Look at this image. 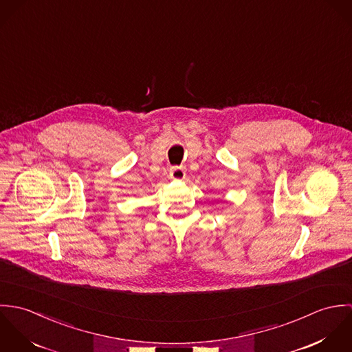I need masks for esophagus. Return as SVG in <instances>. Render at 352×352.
<instances>
[{"instance_id":"obj_1","label":"esophagus","mask_w":352,"mask_h":352,"mask_svg":"<svg viewBox=\"0 0 352 352\" xmlns=\"http://www.w3.org/2000/svg\"><path fill=\"white\" fill-rule=\"evenodd\" d=\"M169 177L173 180H183L186 177V170L182 166H173L169 170Z\"/></svg>"}]
</instances>
